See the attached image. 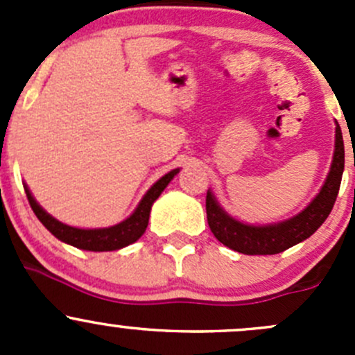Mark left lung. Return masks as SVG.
I'll return each mask as SVG.
<instances>
[{"mask_svg": "<svg viewBox=\"0 0 355 355\" xmlns=\"http://www.w3.org/2000/svg\"><path fill=\"white\" fill-rule=\"evenodd\" d=\"M343 164H345V149H343L342 130H340V125L336 123L335 151H333L331 166L327 175V180L321 185L316 198L311 200L300 213L288 220L278 221V223H244V221H239L237 218L230 216L220 206L213 192L207 191L206 213L211 232L223 245L230 247L237 252L249 254V256L284 252L288 247L309 239L324 223L328 214L331 213L336 196H338Z\"/></svg>", "mask_w": 355, "mask_h": 355, "instance_id": "left-lung-1", "label": "left lung"}]
</instances>
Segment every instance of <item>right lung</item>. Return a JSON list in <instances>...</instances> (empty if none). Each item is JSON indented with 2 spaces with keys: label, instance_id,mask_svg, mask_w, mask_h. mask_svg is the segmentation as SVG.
Instances as JSON below:
<instances>
[{
  "label": "right lung",
  "instance_id": "right-lung-1",
  "mask_svg": "<svg viewBox=\"0 0 355 355\" xmlns=\"http://www.w3.org/2000/svg\"><path fill=\"white\" fill-rule=\"evenodd\" d=\"M178 171H180V168H175V170L163 175V177H161L156 184H153V187L146 192L144 198L141 199V202L137 204L134 213H132L127 220L106 228H77L70 227V225L67 223H62V221L56 220L55 216H51L48 211L42 209V206L34 199V196L28 191L27 185H24V189L35 216L39 218V221H41L58 241L82 250L105 252V250H118L121 249V247L134 244L135 241H139V239L142 237V234H144L146 228H148L153 204H155V200L157 198H159L161 192L166 189V185L173 180V177Z\"/></svg>",
  "mask_w": 355,
  "mask_h": 355
}]
</instances>
